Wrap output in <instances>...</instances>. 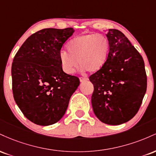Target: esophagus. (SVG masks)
I'll return each instance as SVG.
<instances>
[{
    "label": "esophagus",
    "mask_w": 156,
    "mask_h": 156,
    "mask_svg": "<svg viewBox=\"0 0 156 156\" xmlns=\"http://www.w3.org/2000/svg\"><path fill=\"white\" fill-rule=\"evenodd\" d=\"M89 79L87 78H83V77H80V82H84V81H87Z\"/></svg>",
    "instance_id": "1"
}]
</instances>
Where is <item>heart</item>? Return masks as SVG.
<instances>
[{
  "label": "heart",
  "instance_id": "1",
  "mask_svg": "<svg viewBox=\"0 0 156 156\" xmlns=\"http://www.w3.org/2000/svg\"><path fill=\"white\" fill-rule=\"evenodd\" d=\"M67 52L62 51L58 60L62 70L72 74L78 64L81 69L96 73L103 67L109 52V42L101 34H87L77 36L67 45Z\"/></svg>",
  "mask_w": 156,
  "mask_h": 156
}]
</instances>
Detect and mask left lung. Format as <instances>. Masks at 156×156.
Returning <instances> with one entry per match:
<instances>
[{
    "label": "left lung",
    "instance_id": "obj_1",
    "mask_svg": "<svg viewBox=\"0 0 156 156\" xmlns=\"http://www.w3.org/2000/svg\"><path fill=\"white\" fill-rule=\"evenodd\" d=\"M106 37L109 42L106 62L89 77L94 86L92 105L101 122L117 125L137 114L147 91V75L142 56L124 34L108 29Z\"/></svg>",
    "mask_w": 156,
    "mask_h": 156
}]
</instances>
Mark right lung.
Masks as SVG:
<instances>
[{"instance_id": "right-lung-1", "label": "right lung", "mask_w": 156, "mask_h": 156, "mask_svg": "<svg viewBox=\"0 0 156 156\" xmlns=\"http://www.w3.org/2000/svg\"><path fill=\"white\" fill-rule=\"evenodd\" d=\"M73 33V28L40 30L25 41L14 58V99L35 124L47 126L59 121L79 86V78L66 74L58 60L62 46Z\"/></svg>"}]
</instances>
